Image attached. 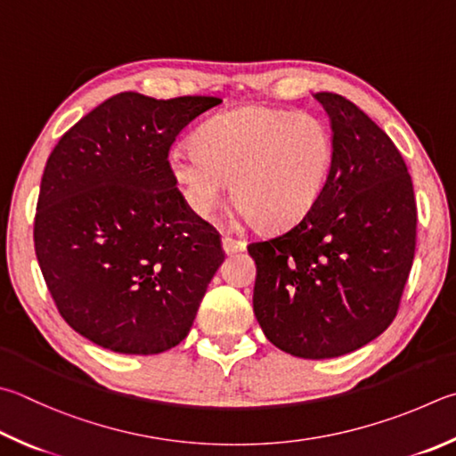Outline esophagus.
Returning <instances> with one entry per match:
<instances>
[{"mask_svg": "<svg viewBox=\"0 0 456 456\" xmlns=\"http://www.w3.org/2000/svg\"><path fill=\"white\" fill-rule=\"evenodd\" d=\"M243 249H245L243 239H235V237H229V235L223 237V251H225L227 255H233V253L243 251Z\"/></svg>", "mask_w": 456, "mask_h": 456, "instance_id": "esophagus-1", "label": "esophagus"}]
</instances>
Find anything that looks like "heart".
<instances>
[{"label": "heart", "mask_w": 456, "mask_h": 456, "mask_svg": "<svg viewBox=\"0 0 456 456\" xmlns=\"http://www.w3.org/2000/svg\"><path fill=\"white\" fill-rule=\"evenodd\" d=\"M333 161V131L319 115L241 107L203 123L193 147L171 149L167 167L197 215H209L233 181V203L247 223L283 231L313 209Z\"/></svg>", "instance_id": "1"}]
</instances>
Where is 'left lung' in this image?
I'll use <instances>...</instances> for the list:
<instances>
[{"instance_id": "obj_1", "label": "left lung", "mask_w": 456, "mask_h": 456, "mask_svg": "<svg viewBox=\"0 0 456 456\" xmlns=\"http://www.w3.org/2000/svg\"><path fill=\"white\" fill-rule=\"evenodd\" d=\"M335 137L317 203L291 229L247 247L253 311L293 357H341L391 325L415 259L417 203L403 155L343 95L314 94Z\"/></svg>"}]
</instances>
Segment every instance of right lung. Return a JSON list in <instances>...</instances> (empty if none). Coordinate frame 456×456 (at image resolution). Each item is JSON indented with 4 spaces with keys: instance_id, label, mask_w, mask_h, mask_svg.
<instances>
[{
    "instance_id": "right-lung-1",
    "label": "right lung",
    "mask_w": 456,
    "mask_h": 456,
    "mask_svg": "<svg viewBox=\"0 0 456 456\" xmlns=\"http://www.w3.org/2000/svg\"><path fill=\"white\" fill-rule=\"evenodd\" d=\"M219 103L123 91L49 155L33 243L57 311L91 343L157 354L191 329L225 251L181 195L167 157L181 131Z\"/></svg>"
}]
</instances>
